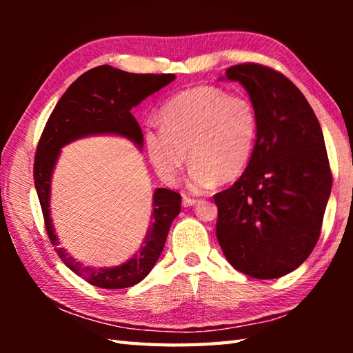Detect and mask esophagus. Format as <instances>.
Returning <instances> with one entry per match:
<instances>
[{"label":"esophagus","instance_id":"1","mask_svg":"<svg viewBox=\"0 0 353 353\" xmlns=\"http://www.w3.org/2000/svg\"><path fill=\"white\" fill-rule=\"evenodd\" d=\"M196 202H198V199L190 198V196H183V199H182V205H183V207H191V205H194Z\"/></svg>","mask_w":353,"mask_h":353}]
</instances>
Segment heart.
Instances as JSON below:
<instances>
[{
    "label": "heart",
    "instance_id": "b5f03b06",
    "mask_svg": "<svg viewBox=\"0 0 353 353\" xmlns=\"http://www.w3.org/2000/svg\"><path fill=\"white\" fill-rule=\"evenodd\" d=\"M162 128L148 129L145 146L157 174L172 183L187 163L190 187L202 191L214 181L240 177L254 155L259 113L246 97L223 88L196 85L166 101L159 113Z\"/></svg>",
    "mask_w": 353,
    "mask_h": 353
}]
</instances>
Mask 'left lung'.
I'll list each match as a JSON object with an SVG mask.
<instances>
[{"label":"left lung","mask_w":353,"mask_h":353,"mask_svg":"<svg viewBox=\"0 0 353 353\" xmlns=\"http://www.w3.org/2000/svg\"><path fill=\"white\" fill-rule=\"evenodd\" d=\"M225 77L249 93L259 137L241 177L213 196L216 238L235 270L279 279L301 266L319 240L332 191L324 135L302 92L277 70L248 62Z\"/></svg>","instance_id":"left-lung-1"}]
</instances>
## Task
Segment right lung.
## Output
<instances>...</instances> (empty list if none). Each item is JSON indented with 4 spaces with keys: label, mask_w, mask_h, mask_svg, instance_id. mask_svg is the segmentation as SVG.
Returning a JSON list of instances; mask_svg holds the SVG:
<instances>
[{
    "label": "right lung",
    "mask_w": 353,
    "mask_h": 353,
    "mask_svg": "<svg viewBox=\"0 0 353 353\" xmlns=\"http://www.w3.org/2000/svg\"><path fill=\"white\" fill-rule=\"evenodd\" d=\"M174 74H135L113 68L110 65L88 70L71 83L54 110L35 151L34 183L37 190L46 234L61 260L71 271L98 288L121 290L137 285L145 279L162 254L170 227L179 212L182 198L172 190L157 188L152 196V223L132 259L115 268H90L76 261L63 248H59L57 236L50 218L51 174L61 148L81 137L94 134H117L128 137L141 146L140 124L130 113L149 94L174 81Z\"/></svg>",
    "instance_id": "1"
}]
</instances>
